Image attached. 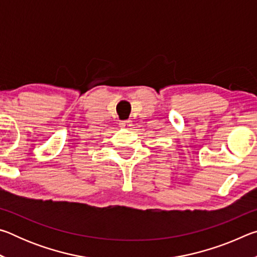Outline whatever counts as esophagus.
<instances>
[{"instance_id": "esophagus-1", "label": "esophagus", "mask_w": 257, "mask_h": 257, "mask_svg": "<svg viewBox=\"0 0 257 257\" xmlns=\"http://www.w3.org/2000/svg\"><path fill=\"white\" fill-rule=\"evenodd\" d=\"M120 124L124 128H130V127H132V121H130V120H122L120 122Z\"/></svg>"}]
</instances>
